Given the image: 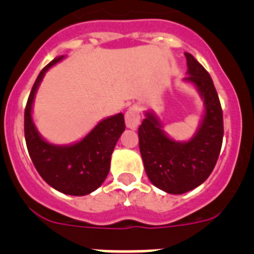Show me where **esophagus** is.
Here are the masks:
<instances>
[{
    "mask_svg": "<svg viewBox=\"0 0 254 254\" xmlns=\"http://www.w3.org/2000/svg\"><path fill=\"white\" fill-rule=\"evenodd\" d=\"M126 126L131 129H136L141 123V116H140V107L137 105H132L128 108V111L126 112L125 116Z\"/></svg>",
    "mask_w": 254,
    "mask_h": 254,
    "instance_id": "esophagus-1",
    "label": "esophagus"
}]
</instances>
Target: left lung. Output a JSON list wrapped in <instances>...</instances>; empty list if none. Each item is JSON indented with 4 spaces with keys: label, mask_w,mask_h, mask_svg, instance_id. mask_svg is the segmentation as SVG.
Here are the masks:
<instances>
[{
    "label": "left lung",
    "mask_w": 254,
    "mask_h": 254,
    "mask_svg": "<svg viewBox=\"0 0 254 254\" xmlns=\"http://www.w3.org/2000/svg\"><path fill=\"white\" fill-rule=\"evenodd\" d=\"M188 76L205 100V117L194 137L188 142H177L161 131L154 114L138 127V145L146 174L155 187L172 194H182L202 185L219 158L224 136L223 109L212 78L205 67L186 53Z\"/></svg>",
    "instance_id": "8db88e82"
}]
</instances>
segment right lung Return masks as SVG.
I'll list each match as a JSON object with an SVG mask.
<instances>
[{"mask_svg": "<svg viewBox=\"0 0 254 254\" xmlns=\"http://www.w3.org/2000/svg\"><path fill=\"white\" fill-rule=\"evenodd\" d=\"M62 58L64 56L49 62L31 87L24 114V132L29 155L39 176L62 193L85 196L99 188L107 178L112 152L126 128L125 118L122 113L109 117L80 142L69 146H55L40 137L31 121V105L46 71Z\"/></svg>", "mask_w": 254, "mask_h": 254, "instance_id": "add662e5", "label": "right lung"}]
</instances>
